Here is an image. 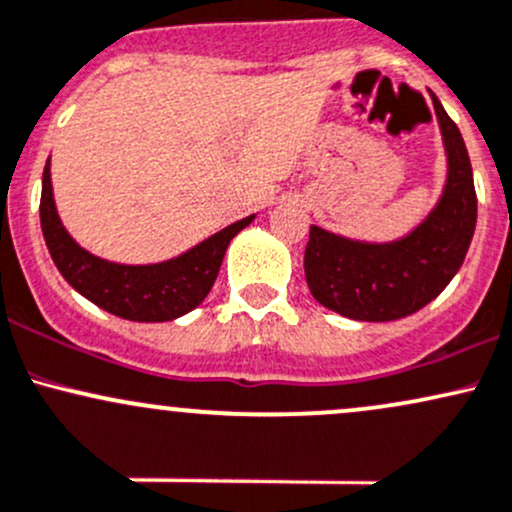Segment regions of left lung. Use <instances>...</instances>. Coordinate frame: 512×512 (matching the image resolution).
Returning a JSON list of instances; mask_svg holds the SVG:
<instances>
[{
  "mask_svg": "<svg viewBox=\"0 0 512 512\" xmlns=\"http://www.w3.org/2000/svg\"><path fill=\"white\" fill-rule=\"evenodd\" d=\"M433 96L447 179L426 220L406 237L370 244L309 227L304 275L314 300L355 321H394L426 307L455 278L472 244L476 191L462 132Z\"/></svg>",
  "mask_w": 512,
  "mask_h": 512,
  "instance_id": "obj_1",
  "label": "left lung"
}]
</instances>
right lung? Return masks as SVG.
<instances>
[{"instance_id":"add662e5","label":"right lung","mask_w":512,"mask_h":512,"mask_svg":"<svg viewBox=\"0 0 512 512\" xmlns=\"http://www.w3.org/2000/svg\"><path fill=\"white\" fill-rule=\"evenodd\" d=\"M256 215L244 217L217 234H212L186 254L147 266H125L99 258L82 249L70 237L53 198L50 159L43 169L40 191V227L57 271L79 295L96 307L130 321H171L188 314L208 297L220 273L222 258L232 241Z\"/></svg>"}]
</instances>
